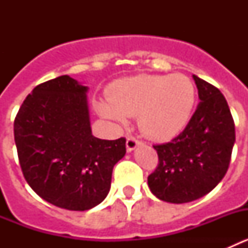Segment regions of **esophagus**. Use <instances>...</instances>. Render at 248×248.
<instances>
[{"instance_id": "esophagus-1", "label": "esophagus", "mask_w": 248, "mask_h": 248, "mask_svg": "<svg viewBox=\"0 0 248 248\" xmlns=\"http://www.w3.org/2000/svg\"><path fill=\"white\" fill-rule=\"evenodd\" d=\"M139 144H141V141L138 138L131 137V135L126 138V150L128 151H133Z\"/></svg>"}]
</instances>
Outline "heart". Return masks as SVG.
<instances>
[{"label": "heart", "mask_w": 248, "mask_h": 248, "mask_svg": "<svg viewBox=\"0 0 248 248\" xmlns=\"http://www.w3.org/2000/svg\"><path fill=\"white\" fill-rule=\"evenodd\" d=\"M109 99L97 103L103 118L125 124L138 117L144 134L169 140L184 130L194 111L196 89L185 74H139L110 85Z\"/></svg>", "instance_id": "1"}]
</instances>
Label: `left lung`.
Segmentation results:
<instances>
[{"label":"left lung","mask_w":248,"mask_h":248,"mask_svg":"<svg viewBox=\"0 0 248 248\" xmlns=\"http://www.w3.org/2000/svg\"><path fill=\"white\" fill-rule=\"evenodd\" d=\"M194 80L200 103L189 124L170 143L154 145L159 164L148 185L166 202H190L214 190L226 174L235 144V123L222 93L199 77Z\"/></svg>","instance_id":"left-lung-1"}]
</instances>
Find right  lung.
<instances>
[{
  "label": "right lung",
  "mask_w": 248,
  "mask_h": 248,
  "mask_svg": "<svg viewBox=\"0 0 248 248\" xmlns=\"http://www.w3.org/2000/svg\"><path fill=\"white\" fill-rule=\"evenodd\" d=\"M88 87L69 76L37 85L15 119V143L28 185L61 209L85 211L110 190L114 165L126 153L125 138L92 134Z\"/></svg>",
  "instance_id": "right-lung-1"
}]
</instances>
